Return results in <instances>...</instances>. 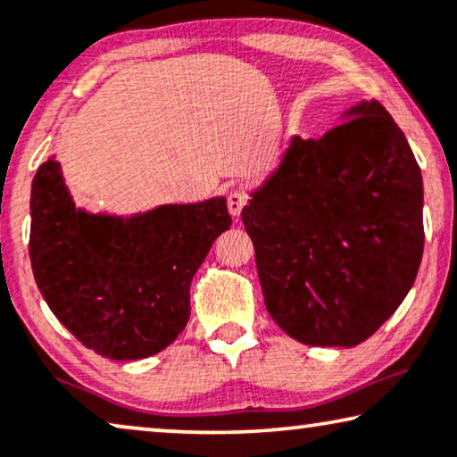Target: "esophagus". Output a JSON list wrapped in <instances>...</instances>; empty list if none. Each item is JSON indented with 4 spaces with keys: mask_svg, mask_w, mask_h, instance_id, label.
I'll use <instances>...</instances> for the list:
<instances>
[{
    "mask_svg": "<svg viewBox=\"0 0 457 457\" xmlns=\"http://www.w3.org/2000/svg\"><path fill=\"white\" fill-rule=\"evenodd\" d=\"M247 202H249V195L245 194V191H241V189L230 191V194H228V200H227V206H228V212H230V216H233V218H239V216H241V212H243V208L247 206Z\"/></svg>",
    "mask_w": 457,
    "mask_h": 457,
    "instance_id": "obj_1",
    "label": "esophagus"
}]
</instances>
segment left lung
<instances>
[{"label":"left lung","instance_id":"left-lung-1","mask_svg":"<svg viewBox=\"0 0 457 457\" xmlns=\"http://www.w3.org/2000/svg\"><path fill=\"white\" fill-rule=\"evenodd\" d=\"M241 218L276 326L309 346H356L406 299L422 260V175L377 101L320 140L290 137Z\"/></svg>","mask_w":457,"mask_h":457}]
</instances>
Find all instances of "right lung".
<instances>
[{
  "label": "right lung",
  "instance_id": "obj_1",
  "mask_svg": "<svg viewBox=\"0 0 457 457\" xmlns=\"http://www.w3.org/2000/svg\"><path fill=\"white\" fill-rule=\"evenodd\" d=\"M30 263L49 309L86 348L137 361L177 340L189 287L233 218L224 195L134 214L76 206L55 154L30 189Z\"/></svg>",
  "mask_w": 457,
  "mask_h": 457
}]
</instances>
